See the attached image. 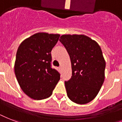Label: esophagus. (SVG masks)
I'll return each mask as SVG.
<instances>
[{"label": "esophagus", "mask_w": 122, "mask_h": 122, "mask_svg": "<svg viewBox=\"0 0 122 122\" xmlns=\"http://www.w3.org/2000/svg\"><path fill=\"white\" fill-rule=\"evenodd\" d=\"M59 70H61V66H59Z\"/></svg>", "instance_id": "obj_1"}]
</instances>
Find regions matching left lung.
I'll return each mask as SVG.
<instances>
[{"label": "left lung", "mask_w": 122, "mask_h": 122, "mask_svg": "<svg viewBox=\"0 0 122 122\" xmlns=\"http://www.w3.org/2000/svg\"><path fill=\"white\" fill-rule=\"evenodd\" d=\"M59 41L70 57L72 76L65 81L67 96L85 104L96 97L104 82L106 62L100 46L84 35H63Z\"/></svg>", "instance_id": "obj_1"}]
</instances>
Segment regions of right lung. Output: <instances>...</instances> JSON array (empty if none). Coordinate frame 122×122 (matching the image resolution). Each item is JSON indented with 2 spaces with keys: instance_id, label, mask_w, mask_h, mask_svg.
<instances>
[{
  "instance_id": "obj_1",
  "label": "right lung",
  "mask_w": 122,
  "mask_h": 122,
  "mask_svg": "<svg viewBox=\"0 0 122 122\" xmlns=\"http://www.w3.org/2000/svg\"><path fill=\"white\" fill-rule=\"evenodd\" d=\"M59 37L37 33L24 40L18 49L14 63L16 78L22 91L35 100L51 96L60 80V74L51 65V52Z\"/></svg>"
}]
</instances>
